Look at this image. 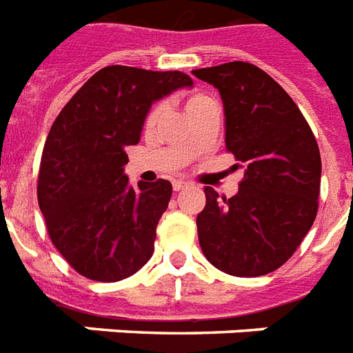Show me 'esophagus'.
<instances>
[{
	"label": "esophagus",
	"instance_id": "esophagus-1",
	"mask_svg": "<svg viewBox=\"0 0 353 353\" xmlns=\"http://www.w3.org/2000/svg\"><path fill=\"white\" fill-rule=\"evenodd\" d=\"M184 188H188V184H185V182H182V180H174V182H173V190L174 191H182Z\"/></svg>",
	"mask_w": 353,
	"mask_h": 353
}]
</instances>
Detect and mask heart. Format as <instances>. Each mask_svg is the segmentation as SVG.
Segmentation results:
<instances>
[{"label":"heart","instance_id":"b5f03b06","mask_svg":"<svg viewBox=\"0 0 353 353\" xmlns=\"http://www.w3.org/2000/svg\"><path fill=\"white\" fill-rule=\"evenodd\" d=\"M204 100H208V97H204V94H191V97L185 100V111H190V109H193L194 105L202 103ZM160 112H162V107L160 105H157L151 109V112L148 114V120H145V122H148V125H153V123L159 120Z\"/></svg>","mask_w":353,"mask_h":353}]
</instances>
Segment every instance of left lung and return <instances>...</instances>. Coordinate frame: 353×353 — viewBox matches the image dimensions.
Segmentation results:
<instances>
[{"mask_svg": "<svg viewBox=\"0 0 353 353\" xmlns=\"http://www.w3.org/2000/svg\"><path fill=\"white\" fill-rule=\"evenodd\" d=\"M193 74L221 92L225 149L244 168L235 196L219 199L204 188L205 205L196 216L202 253L235 277L275 272L317 215V140L288 92L256 65L230 61Z\"/></svg>", "mask_w": 353, "mask_h": 353, "instance_id": "left-lung-1", "label": "left lung"}]
</instances>
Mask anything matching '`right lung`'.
Returning a JSON list of instances; mask_svg holds the SVG:
<instances>
[{
    "mask_svg": "<svg viewBox=\"0 0 353 353\" xmlns=\"http://www.w3.org/2000/svg\"><path fill=\"white\" fill-rule=\"evenodd\" d=\"M193 80L180 70L109 65L67 101L45 140L38 204L52 244L91 281L131 277L154 252L169 180L129 185L125 148L140 142L154 101Z\"/></svg>",
    "mask_w": 353,
    "mask_h": 353,
    "instance_id": "add662e5",
    "label": "right lung"
}]
</instances>
